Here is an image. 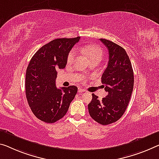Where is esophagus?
Masks as SVG:
<instances>
[{
  "instance_id": "34e87169",
  "label": "esophagus",
  "mask_w": 159,
  "mask_h": 159,
  "mask_svg": "<svg viewBox=\"0 0 159 159\" xmlns=\"http://www.w3.org/2000/svg\"><path fill=\"white\" fill-rule=\"evenodd\" d=\"M85 92V89H82V88H79L78 89V92H80V93H82V92Z\"/></svg>"
}]
</instances>
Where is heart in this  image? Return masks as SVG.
<instances>
[{"label": "heart", "mask_w": 159, "mask_h": 159, "mask_svg": "<svg viewBox=\"0 0 159 159\" xmlns=\"http://www.w3.org/2000/svg\"><path fill=\"white\" fill-rule=\"evenodd\" d=\"M79 50L82 52L87 56L90 62L93 60H102L103 57V50L99 46L95 45H89L84 46V48H80ZM77 50L74 49L69 53L67 57V63L68 64H72L77 60Z\"/></svg>", "instance_id": "obj_1"}]
</instances>
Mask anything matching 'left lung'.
I'll list each match as a JSON object with an SVG mask.
<instances>
[{"instance_id": "1", "label": "left lung", "mask_w": 159, "mask_h": 159, "mask_svg": "<svg viewBox=\"0 0 159 159\" xmlns=\"http://www.w3.org/2000/svg\"><path fill=\"white\" fill-rule=\"evenodd\" d=\"M109 51L108 65L102 76L107 95L102 100L92 94L90 116L102 125L118 121L125 112L134 88V72L125 50L112 41L100 39Z\"/></svg>"}]
</instances>
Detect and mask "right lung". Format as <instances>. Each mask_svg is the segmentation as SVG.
Wrapping results in <instances>:
<instances>
[{
  "label": "right lung",
  "mask_w": 159,
  "mask_h": 159,
  "mask_svg": "<svg viewBox=\"0 0 159 159\" xmlns=\"http://www.w3.org/2000/svg\"><path fill=\"white\" fill-rule=\"evenodd\" d=\"M80 37L57 38L35 52L27 67L25 94L33 113L46 123L64 116L77 92L76 86L56 87L57 70L64 69L70 51Z\"/></svg>",
  "instance_id": "obj_1"
}]
</instances>
